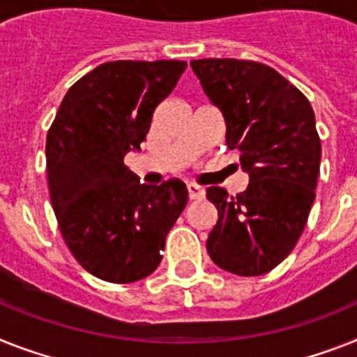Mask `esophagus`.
I'll return each mask as SVG.
<instances>
[{
    "mask_svg": "<svg viewBox=\"0 0 357 357\" xmlns=\"http://www.w3.org/2000/svg\"><path fill=\"white\" fill-rule=\"evenodd\" d=\"M188 195H190L191 200H199V199H204L206 191L204 188H200L199 184L188 182Z\"/></svg>",
    "mask_w": 357,
    "mask_h": 357,
    "instance_id": "1",
    "label": "esophagus"
}]
</instances>
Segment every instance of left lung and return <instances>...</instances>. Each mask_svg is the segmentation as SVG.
<instances>
[{
    "instance_id": "obj_1",
    "label": "left lung",
    "mask_w": 357,
    "mask_h": 357,
    "mask_svg": "<svg viewBox=\"0 0 357 357\" xmlns=\"http://www.w3.org/2000/svg\"><path fill=\"white\" fill-rule=\"evenodd\" d=\"M226 122L248 188L235 197L211 185L219 211L208 235L211 261L235 275H263L294 250L316 199L321 140L310 102L272 67L250 60H191Z\"/></svg>"
}]
</instances>
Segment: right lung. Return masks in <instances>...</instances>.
Returning a JSON list of instances; mask_svg holds the SVG:
<instances>
[{
  "instance_id": "right-lung-1",
  "label": "right lung",
  "mask_w": 357,
  "mask_h": 357,
  "mask_svg": "<svg viewBox=\"0 0 357 357\" xmlns=\"http://www.w3.org/2000/svg\"><path fill=\"white\" fill-rule=\"evenodd\" d=\"M188 63H102L69 91L47 132V181L63 241L107 282H135L160 264L166 235L188 202L178 178L140 184L123 157L140 151L153 113Z\"/></svg>"
}]
</instances>
